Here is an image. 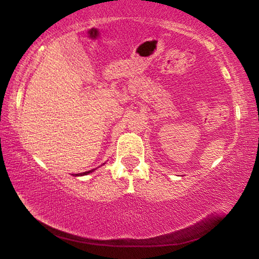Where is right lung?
I'll use <instances>...</instances> for the list:
<instances>
[{
	"instance_id": "add662e5",
	"label": "right lung",
	"mask_w": 259,
	"mask_h": 259,
	"mask_svg": "<svg viewBox=\"0 0 259 259\" xmlns=\"http://www.w3.org/2000/svg\"><path fill=\"white\" fill-rule=\"evenodd\" d=\"M93 171V169H91V171H86V172H82V173H79V175H75V176H84V175H88V173Z\"/></svg>"
}]
</instances>
